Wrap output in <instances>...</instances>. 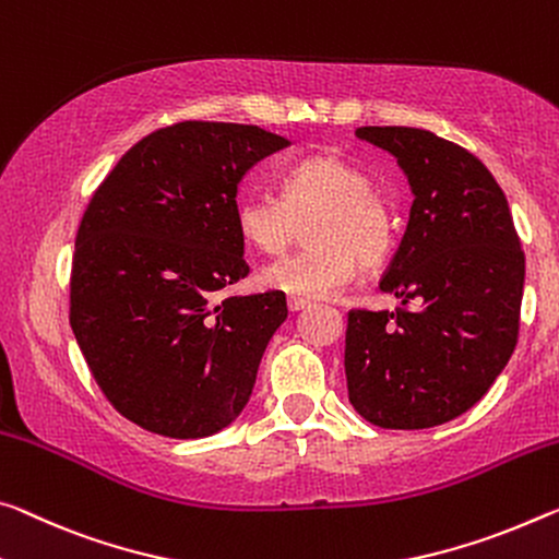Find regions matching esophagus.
<instances>
[{
	"label": "esophagus",
	"instance_id": "esophagus-1",
	"mask_svg": "<svg viewBox=\"0 0 559 559\" xmlns=\"http://www.w3.org/2000/svg\"><path fill=\"white\" fill-rule=\"evenodd\" d=\"M311 304H308L306 298H298V296H288V311H294V313H298V311H304V308H308Z\"/></svg>",
	"mask_w": 559,
	"mask_h": 559
}]
</instances>
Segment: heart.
Listing matches in <instances>:
<instances>
[{"instance_id":"1","label":"heart","mask_w":559,"mask_h":559,"mask_svg":"<svg viewBox=\"0 0 559 559\" xmlns=\"http://www.w3.org/2000/svg\"><path fill=\"white\" fill-rule=\"evenodd\" d=\"M311 243L261 273L269 288L290 296L328 298L356 278L358 263L373 269L393 248L388 201L366 174L341 156L321 154L283 176V199L248 193L238 201L236 226L248 246L276 255L296 243L300 226Z\"/></svg>"}]
</instances>
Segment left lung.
Wrapping results in <instances>:
<instances>
[{"mask_svg":"<svg viewBox=\"0 0 559 559\" xmlns=\"http://www.w3.org/2000/svg\"><path fill=\"white\" fill-rule=\"evenodd\" d=\"M356 136L397 158L413 206L380 281L401 306L348 313V397L380 428H432L471 411L508 366L525 253L480 158L425 129L360 127Z\"/></svg>","mask_w":559,"mask_h":559,"instance_id":"left-lung-1","label":"left lung"}]
</instances>
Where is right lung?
Wrapping results in <instances>:
<instances>
[{"instance_id": "obj_1", "label": "right lung", "mask_w": 559, "mask_h": 559, "mask_svg": "<svg viewBox=\"0 0 559 559\" xmlns=\"http://www.w3.org/2000/svg\"><path fill=\"white\" fill-rule=\"evenodd\" d=\"M288 141L259 127L181 121L131 146L88 201L72 263L74 338L117 411L166 438H209L253 393L288 308L248 276L238 183Z\"/></svg>"}]
</instances>
